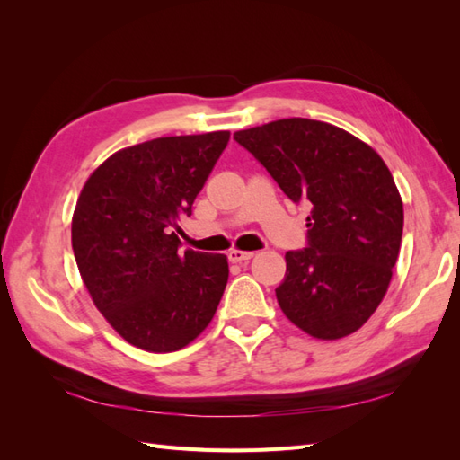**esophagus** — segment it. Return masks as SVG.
Instances as JSON below:
<instances>
[{
	"label": "esophagus",
	"instance_id": "obj_1",
	"mask_svg": "<svg viewBox=\"0 0 460 460\" xmlns=\"http://www.w3.org/2000/svg\"><path fill=\"white\" fill-rule=\"evenodd\" d=\"M227 257H229L231 262H243V261H249V259L255 257V252H252V251H237V249H231Z\"/></svg>",
	"mask_w": 460,
	"mask_h": 460
}]
</instances>
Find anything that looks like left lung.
I'll return each mask as SVG.
<instances>
[{
  "instance_id": "8db88e82",
  "label": "left lung",
  "mask_w": 460,
  "mask_h": 460,
  "mask_svg": "<svg viewBox=\"0 0 460 460\" xmlns=\"http://www.w3.org/2000/svg\"><path fill=\"white\" fill-rule=\"evenodd\" d=\"M233 138L295 203H308L306 247L288 251L277 300L320 340L344 338L385 296L402 247L403 203L376 150L328 122L287 119Z\"/></svg>"
}]
</instances>
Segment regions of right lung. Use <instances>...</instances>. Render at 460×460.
Segmentation results:
<instances>
[{"label": "right lung", "instance_id": "add662e5", "mask_svg": "<svg viewBox=\"0 0 460 460\" xmlns=\"http://www.w3.org/2000/svg\"><path fill=\"white\" fill-rule=\"evenodd\" d=\"M229 132L170 136L112 154L86 180L73 215V251L93 302L119 334L148 351H175L208 328L229 265L180 251L178 219L191 215Z\"/></svg>", "mask_w": 460, "mask_h": 460}]
</instances>
